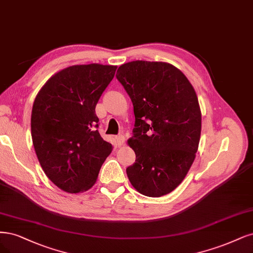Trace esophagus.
Segmentation results:
<instances>
[{"mask_svg": "<svg viewBox=\"0 0 253 253\" xmlns=\"http://www.w3.org/2000/svg\"><path fill=\"white\" fill-rule=\"evenodd\" d=\"M125 142H126V137H125L124 135H118V136L116 137V143H117L118 146L124 145Z\"/></svg>", "mask_w": 253, "mask_h": 253, "instance_id": "1", "label": "esophagus"}]
</instances>
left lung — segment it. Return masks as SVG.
Listing matches in <instances>:
<instances>
[{"instance_id":"left-lung-1","label":"left lung","mask_w":253,"mask_h":253,"mask_svg":"<svg viewBox=\"0 0 253 253\" xmlns=\"http://www.w3.org/2000/svg\"><path fill=\"white\" fill-rule=\"evenodd\" d=\"M116 77L133 102L135 127L128 145L136 154L126 169L130 184L147 197L175 189L187 175L201 135L197 94L179 69L162 62L121 65Z\"/></svg>"}]
</instances>
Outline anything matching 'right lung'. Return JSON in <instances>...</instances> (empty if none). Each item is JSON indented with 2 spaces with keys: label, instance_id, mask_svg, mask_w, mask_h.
<instances>
[{
  "label": "right lung",
  "instance_id": "1",
  "mask_svg": "<svg viewBox=\"0 0 253 253\" xmlns=\"http://www.w3.org/2000/svg\"><path fill=\"white\" fill-rule=\"evenodd\" d=\"M116 66L76 65L43 84L31 113V136L46 176L67 193L91 188L113 146L98 132L95 108Z\"/></svg>",
  "mask_w": 253,
  "mask_h": 253
}]
</instances>
